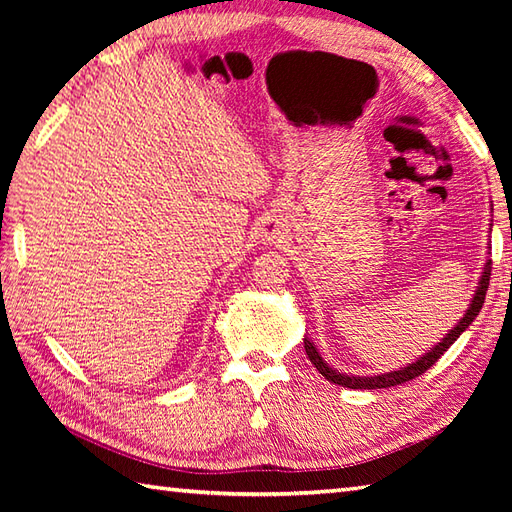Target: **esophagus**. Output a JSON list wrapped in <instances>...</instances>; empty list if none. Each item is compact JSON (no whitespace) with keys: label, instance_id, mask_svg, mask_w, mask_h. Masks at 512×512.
<instances>
[{"label":"esophagus","instance_id":"esophagus-1","mask_svg":"<svg viewBox=\"0 0 512 512\" xmlns=\"http://www.w3.org/2000/svg\"><path fill=\"white\" fill-rule=\"evenodd\" d=\"M284 237V226L279 220H266L262 226V242L264 244H277Z\"/></svg>","mask_w":512,"mask_h":512}]
</instances>
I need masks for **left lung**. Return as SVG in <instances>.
<instances>
[{
	"instance_id": "8db88e82",
	"label": "left lung",
	"mask_w": 512,
	"mask_h": 512,
	"mask_svg": "<svg viewBox=\"0 0 512 512\" xmlns=\"http://www.w3.org/2000/svg\"><path fill=\"white\" fill-rule=\"evenodd\" d=\"M488 281H491V259H486L484 264V270H482V277L480 281H477V288H475V295L469 303V310L464 312V317L458 321V325H455L453 330H449V334L444 336V339L438 343L429 347L427 354H422L418 361H413L405 367L400 369H394V372H385V374H374V376H354V374H343L339 372V369H334L328 365V361H323V356L319 354L317 347H314V343L308 339H303V347H306V354L310 358V363L319 369V374L325 376L330 380V383L334 385H341V387H350V389H387V387H394V385H400V383H407V380L416 378L420 374L427 372V369L438 361V358L449 350V347L460 339V334L469 328V325L473 323V319L480 314L482 306H484V299H486V290H488Z\"/></svg>"
}]
</instances>
